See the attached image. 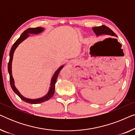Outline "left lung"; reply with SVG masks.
<instances>
[{
    "instance_id": "1",
    "label": "left lung",
    "mask_w": 135,
    "mask_h": 135,
    "mask_svg": "<svg viewBox=\"0 0 135 135\" xmlns=\"http://www.w3.org/2000/svg\"><path fill=\"white\" fill-rule=\"evenodd\" d=\"M93 31L97 36H101V35L103 34H106L108 35V36L117 37L116 34L109 28V27H107L106 26L104 25L98 27H93Z\"/></svg>"
}]
</instances>
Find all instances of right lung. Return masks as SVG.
Here are the masks:
<instances>
[{
  "label": "right lung",
  "mask_w": 135,
  "mask_h": 135,
  "mask_svg": "<svg viewBox=\"0 0 135 135\" xmlns=\"http://www.w3.org/2000/svg\"><path fill=\"white\" fill-rule=\"evenodd\" d=\"M44 29L43 27H37L36 28H29L26 29V30L24 31L21 36H20V38L15 42V44L13 45L12 49L10 50V60H9V62L8 64V71L9 75H10V83L11 87H12V90H13V91L21 98L22 100L25 101L27 103H30V104H38V103H43L44 101H46L49 100V99H50L51 97H53L55 93V84H56L57 78H58V74L60 73L61 70L62 69V68L64 67V65H62L60 67V68L55 72L54 75L51 80V84H50V87L49 90L47 94L44 97L40 98L38 99H29L26 98L24 97L23 95H21L19 91L17 90V88L15 86V82H14V79L13 78L12 76V62L13 60V53L14 51L15 50V49L17 48V47L20 44H21L23 40H25L26 38H27L29 36V34H38L39 33L42 32V31H44Z\"/></svg>",
  "instance_id": "obj_1"
}]
</instances>
